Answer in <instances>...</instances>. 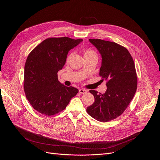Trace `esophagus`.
Instances as JSON below:
<instances>
[{"label":"esophagus","instance_id":"esophagus-1","mask_svg":"<svg viewBox=\"0 0 160 160\" xmlns=\"http://www.w3.org/2000/svg\"><path fill=\"white\" fill-rule=\"evenodd\" d=\"M88 92V90L87 89H85V88H81V89H79V92L80 94H85Z\"/></svg>","mask_w":160,"mask_h":160}]
</instances>
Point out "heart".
I'll list each match as a JSON object with an SVG mask.
<instances>
[{
	"mask_svg": "<svg viewBox=\"0 0 160 160\" xmlns=\"http://www.w3.org/2000/svg\"><path fill=\"white\" fill-rule=\"evenodd\" d=\"M72 53L68 55V58H67V60L68 61L69 59L70 58V57L72 56ZM83 56H84V58H90V57H95L97 58V54L96 52L92 49L90 48H87L85 49H84L83 51Z\"/></svg>",
	"mask_w": 160,
	"mask_h": 160,
	"instance_id": "1",
	"label": "heart"
}]
</instances>
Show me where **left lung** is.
Returning <instances> with one entry per match:
<instances>
[{"label": "left lung", "instance_id": "1", "mask_svg": "<svg viewBox=\"0 0 160 160\" xmlns=\"http://www.w3.org/2000/svg\"><path fill=\"white\" fill-rule=\"evenodd\" d=\"M89 41L101 54L99 76L102 82L106 80L108 88L103 94L95 90H89L95 101L87 107V112L98 121L107 122L125 111L135 94L138 77L133 58L125 47L101 39Z\"/></svg>", "mask_w": 160, "mask_h": 160}]
</instances>
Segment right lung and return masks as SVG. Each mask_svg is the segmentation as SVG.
I'll return each mask as SVG.
<instances>
[{
  "label": "right lung",
  "mask_w": 160,
  "mask_h": 160,
  "mask_svg": "<svg viewBox=\"0 0 160 160\" xmlns=\"http://www.w3.org/2000/svg\"><path fill=\"white\" fill-rule=\"evenodd\" d=\"M82 40L48 38L28 54L25 65V93L32 106L42 115L52 116L63 111L78 92L77 88L61 83L58 72L65 64L68 51Z\"/></svg>",
  "instance_id": "obj_1"
}]
</instances>
